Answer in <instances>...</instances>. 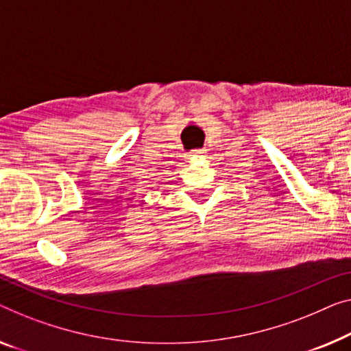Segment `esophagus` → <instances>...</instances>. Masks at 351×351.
Instances as JSON below:
<instances>
[{"mask_svg": "<svg viewBox=\"0 0 351 351\" xmlns=\"http://www.w3.org/2000/svg\"><path fill=\"white\" fill-rule=\"evenodd\" d=\"M202 154H203V151H202V149H195V151H191V153H189V158H191V159H195V158H200Z\"/></svg>", "mask_w": 351, "mask_h": 351, "instance_id": "1", "label": "esophagus"}]
</instances>
